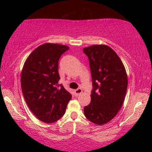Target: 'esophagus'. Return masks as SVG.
Masks as SVG:
<instances>
[{
  "mask_svg": "<svg viewBox=\"0 0 152 152\" xmlns=\"http://www.w3.org/2000/svg\"><path fill=\"white\" fill-rule=\"evenodd\" d=\"M74 93H75V94L76 95V96H79V95H80L81 93H82V88H78L77 90H75Z\"/></svg>",
  "mask_w": 152,
  "mask_h": 152,
  "instance_id": "34e87169",
  "label": "esophagus"
}]
</instances>
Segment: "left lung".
Masks as SVG:
<instances>
[{
	"label": "left lung",
	"mask_w": 152,
	"mask_h": 152,
	"mask_svg": "<svg viewBox=\"0 0 152 152\" xmlns=\"http://www.w3.org/2000/svg\"><path fill=\"white\" fill-rule=\"evenodd\" d=\"M88 56L93 79L91 102L84 108L92 123L103 125L118 114L125 99L128 78L121 59L106 45L84 48Z\"/></svg>",
	"instance_id": "left-lung-1"
}]
</instances>
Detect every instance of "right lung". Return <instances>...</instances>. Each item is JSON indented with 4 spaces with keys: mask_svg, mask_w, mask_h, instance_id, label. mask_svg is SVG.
Wrapping results in <instances>:
<instances>
[{
    "mask_svg": "<svg viewBox=\"0 0 152 152\" xmlns=\"http://www.w3.org/2000/svg\"><path fill=\"white\" fill-rule=\"evenodd\" d=\"M68 49L60 44H42L29 54L23 67L20 82L24 99L32 113L45 123L60 119L71 99V94L58 83V62Z\"/></svg>",
    "mask_w": 152,
    "mask_h": 152,
    "instance_id": "obj_1",
    "label": "right lung"
}]
</instances>
